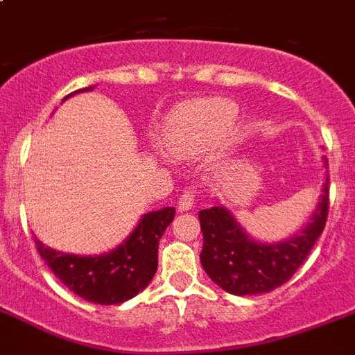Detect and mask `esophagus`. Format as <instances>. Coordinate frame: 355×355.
Instances as JSON below:
<instances>
[{
    "label": "esophagus",
    "instance_id": "1",
    "mask_svg": "<svg viewBox=\"0 0 355 355\" xmlns=\"http://www.w3.org/2000/svg\"><path fill=\"white\" fill-rule=\"evenodd\" d=\"M193 203H195V193L193 191H184L177 202L178 212H187L189 209H193Z\"/></svg>",
    "mask_w": 355,
    "mask_h": 355
}]
</instances>
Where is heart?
Returning a JSON list of instances; mask_svg holds the SVG:
<instances>
[{
  "label": "heart",
  "instance_id": "heart-1",
  "mask_svg": "<svg viewBox=\"0 0 355 355\" xmlns=\"http://www.w3.org/2000/svg\"><path fill=\"white\" fill-rule=\"evenodd\" d=\"M236 118V103L227 98L186 101L171 114L164 132V143L175 157L191 159L220 139Z\"/></svg>",
  "mask_w": 355,
  "mask_h": 355
}]
</instances>
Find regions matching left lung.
Instances as JSON below:
<instances>
[{"label":"left lung","instance_id":"left-lung-1","mask_svg":"<svg viewBox=\"0 0 355 355\" xmlns=\"http://www.w3.org/2000/svg\"><path fill=\"white\" fill-rule=\"evenodd\" d=\"M327 169V157H322ZM329 212V175L320 202L300 230L282 241H259L243 229L234 212L223 203L198 212L203 248L200 263L214 284L230 295L246 297L270 293L288 282L306 261L325 229Z\"/></svg>","mask_w":355,"mask_h":355}]
</instances>
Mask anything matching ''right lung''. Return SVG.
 Listing matches in <instances>:
<instances>
[{"mask_svg": "<svg viewBox=\"0 0 355 355\" xmlns=\"http://www.w3.org/2000/svg\"><path fill=\"white\" fill-rule=\"evenodd\" d=\"M92 89L94 85L71 92L64 100ZM173 216V207L146 212L125 241L105 254H66L49 248L37 237L35 246L49 270L69 291L92 304L114 306L134 298L152 282L157 271L159 241Z\"/></svg>", "mask_w": 355, "mask_h": 355, "instance_id": "obj_1", "label": "right lung"}]
</instances>
